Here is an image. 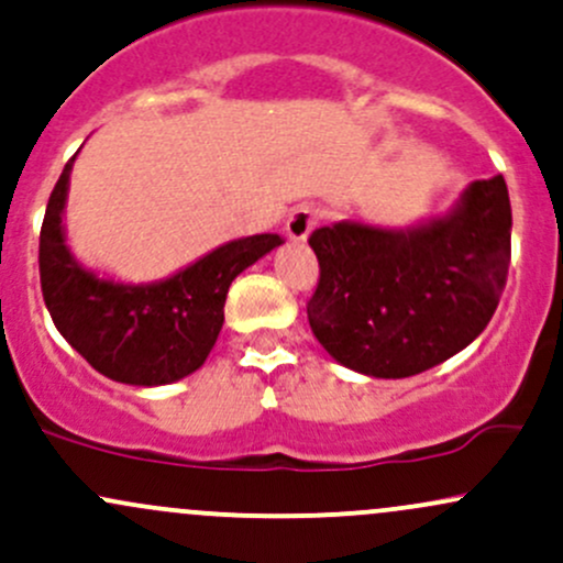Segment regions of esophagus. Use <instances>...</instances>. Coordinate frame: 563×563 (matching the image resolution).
<instances>
[{"instance_id": "34e87169", "label": "esophagus", "mask_w": 563, "mask_h": 563, "mask_svg": "<svg viewBox=\"0 0 563 563\" xmlns=\"http://www.w3.org/2000/svg\"><path fill=\"white\" fill-rule=\"evenodd\" d=\"M317 220H319V211L313 207H308V203L292 209V214L287 217V225H284L287 239L289 241H306L308 235H311L313 228H317Z\"/></svg>"}]
</instances>
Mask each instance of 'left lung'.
Segmentation results:
<instances>
[{"label": "left lung", "mask_w": 563, "mask_h": 563, "mask_svg": "<svg viewBox=\"0 0 563 563\" xmlns=\"http://www.w3.org/2000/svg\"><path fill=\"white\" fill-rule=\"evenodd\" d=\"M510 196L477 179L443 214L408 228L341 220L311 233L319 284L308 324L332 360L408 378L467 349L497 311L510 265Z\"/></svg>", "instance_id": "obj_1"}]
</instances>
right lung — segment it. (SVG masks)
Segmentation results:
<instances>
[{
    "mask_svg": "<svg viewBox=\"0 0 563 563\" xmlns=\"http://www.w3.org/2000/svg\"><path fill=\"white\" fill-rule=\"evenodd\" d=\"M75 158L53 187L40 233L42 298L53 324L90 367L118 384L147 389L190 376L214 349L233 279L282 239L276 233L233 239L158 282L99 276L66 244L64 211Z\"/></svg>",
    "mask_w": 563,
    "mask_h": 563,
    "instance_id": "right-lung-1",
    "label": "right lung"
}]
</instances>
